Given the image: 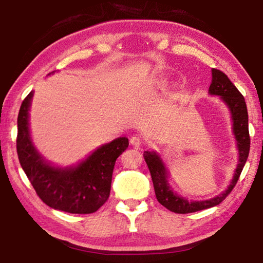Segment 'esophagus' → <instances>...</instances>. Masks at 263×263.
Returning a JSON list of instances; mask_svg holds the SVG:
<instances>
[{
  "mask_svg": "<svg viewBox=\"0 0 263 263\" xmlns=\"http://www.w3.org/2000/svg\"><path fill=\"white\" fill-rule=\"evenodd\" d=\"M130 144L132 146H135V147H139V146L141 145V138H140V136H138V135L132 136L130 138Z\"/></svg>",
  "mask_w": 263,
  "mask_h": 263,
  "instance_id": "34e87169",
  "label": "esophagus"
}]
</instances>
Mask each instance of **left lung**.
I'll list each match as a JSON object with an SVG mask.
<instances>
[{
	"mask_svg": "<svg viewBox=\"0 0 263 263\" xmlns=\"http://www.w3.org/2000/svg\"><path fill=\"white\" fill-rule=\"evenodd\" d=\"M209 92L211 95H218L229 106L232 115L233 121V133L237 140L238 151H239V162L237 169L234 172L233 180L224 193L216 196L211 199L198 202H188L185 198L181 197L168 184V174L164 163L155 152L146 151L144 152V159L147 163L151 176H152L154 191L157 199L160 204L164 208L175 213H190L201 211L204 209H209L220 204L228 197L229 194L237 184L239 176L241 174L242 168L247 161L249 147H251V138H249L248 131V112L246 102L237 87L231 82L228 75L222 73L221 70L213 68L212 69V82L209 88Z\"/></svg>",
	"mask_w": 263,
	"mask_h": 263,
	"instance_id": "left-lung-1",
	"label": "left lung"
}]
</instances>
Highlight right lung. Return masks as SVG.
<instances>
[{
	"label": "right lung",
	"mask_w": 263,
	"mask_h": 263,
	"mask_svg": "<svg viewBox=\"0 0 263 263\" xmlns=\"http://www.w3.org/2000/svg\"><path fill=\"white\" fill-rule=\"evenodd\" d=\"M33 92L22 102L17 118V154L22 168L39 196L55 210L86 215L108 201L116 160L128 147V139L117 138L92 152L75 167H53L34 148L29 130V110Z\"/></svg>",
	"instance_id": "obj_1"
}]
</instances>
